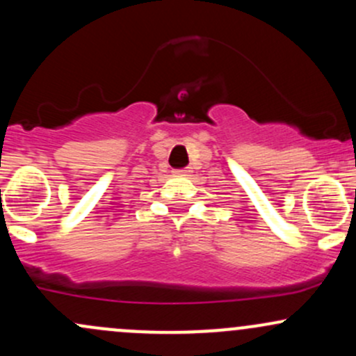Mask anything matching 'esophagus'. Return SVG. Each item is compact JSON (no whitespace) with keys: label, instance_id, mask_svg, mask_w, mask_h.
Instances as JSON below:
<instances>
[{"label":"esophagus","instance_id":"34e87169","mask_svg":"<svg viewBox=\"0 0 356 356\" xmlns=\"http://www.w3.org/2000/svg\"><path fill=\"white\" fill-rule=\"evenodd\" d=\"M179 172V174H187V172H189V170H187V169H181V170H177Z\"/></svg>","mask_w":356,"mask_h":356}]
</instances>
